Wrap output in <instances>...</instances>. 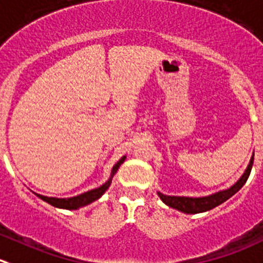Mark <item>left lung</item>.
<instances>
[{"label":"left lung","instance_id":"obj_1","mask_svg":"<svg viewBox=\"0 0 263 263\" xmlns=\"http://www.w3.org/2000/svg\"><path fill=\"white\" fill-rule=\"evenodd\" d=\"M253 159H254V154L253 157L251 158V162H249L248 167H247L246 172L244 175L239 178L238 182L235 185L231 186L230 189L223 191H218V193L212 194L210 196H203V198H189V196H170V195H164L162 193H158L160 199L163 200V203L168 205V207H172L175 210L181 211L183 213H200V212H205V211H210L212 208L217 207V205L222 204L223 202L231 198L235 193H238L241 187H243L244 183L247 182L248 180L249 175H251L252 171V165H253Z\"/></svg>","mask_w":263,"mask_h":263}]
</instances>
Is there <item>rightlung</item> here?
Listing matches in <instances>:
<instances>
[{"label":"right lung","mask_w":263,"mask_h":263,"mask_svg":"<svg viewBox=\"0 0 263 263\" xmlns=\"http://www.w3.org/2000/svg\"><path fill=\"white\" fill-rule=\"evenodd\" d=\"M124 159H126V157L122 158V159L119 160L116 165H114L113 170H111L110 178H109V180L106 181L104 185H101L100 187L93 189V190L87 191V193L81 194V195L73 196V198H68V199H61V198H48V196L41 195V194H35V195H37L38 198H41L42 200H45V202H47L48 204L53 205V207H58V208H64V210H77V208L85 207V205H87V204H90V203L98 200L99 198H100V196L103 195L106 190H108V187L110 186V183H111V178H113L114 173L118 171L119 165L124 162Z\"/></svg>","instance_id":"add662e5"}]
</instances>
